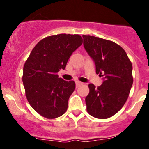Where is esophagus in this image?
Listing matches in <instances>:
<instances>
[{
    "instance_id": "esophagus-1",
    "label": "esophagus",
    "mask_w": 149,
    "mask_h": 149,
    "mask_svg": "<svg viewBox=\"0 0 149 149\" xmlns=\"http://www.w3.org/2000/svg\"><path fill=\"white\" fill-rule=\"evenodd\" d=\"M76 88H78L80 85H83V83L80 81H76Z\"/></svg>"
}]
</instances>
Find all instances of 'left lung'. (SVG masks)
I'll return each instance as SVG.
<instances>
[{
  "label": "left lung",
  "instance_id": "1",
  "mask_svg": "<svg viewBox=\"0 0 149 149\" xmlns=\"http://www.w3.org/2000/svg\"><path fill=\"white\" fill-rule=\"evenodd\" d=\"M83 38L97 74L103 77V83L98 88L92 83L88 85L87 111L97 118H108L118 112L127 100L133 83L132 65L125 51L114 42L92 36L83 35Z\"/></svg>",
  "mask_w": 149,
  "mask_h": 149
}]
</instances>
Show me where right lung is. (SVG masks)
Wrapping results in <instances>:
<instances>
[{"mask_svg":"<svg viewBox=\"0 0 149 149\" xmlns=\"http://www.w3.org/2000/svg\"><path fill=\"white\" fill-rule=\"evenodd\" d=\"M83 43L80 35L61 33L38 42L25 62L22 81L31 107L47 118L62 116L75 90L73 80L66 81L57 73L65 69L70 56Z\"/></svg>","mask_w":149,"mask_h":149,"instance_id":"obj_1","label":"right lung"}]
</instances>
